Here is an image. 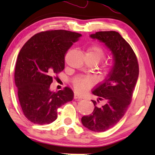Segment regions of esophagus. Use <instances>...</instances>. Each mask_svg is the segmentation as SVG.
I'll use <instances>...</instances> for the list:
<instances>
[{"label": "esophagus", "instance_id": "1", "mask_svg": "<svg viewBox=\"0 0 155 155\" xmlns=\"http://www.w3.org/2000/svg\"><path fill=\"white\" fill-rule=\"evenodd\" d=\"M82 97L80 96V95L78 94V93H77V92H75L74 93V99H82Z\"/></svg>", "mask_w": 155, "mask_h": 155}]
</instances>
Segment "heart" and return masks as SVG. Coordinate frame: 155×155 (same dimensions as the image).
<instances>
[{
  "label": "heart",
  "instance_id": "heart-1",
  "mask_svg": "<svg viewBox=\"0 0 155 155\" xmlns=\"http://www.w3.org/2000/svg\"><path fill=\"white\" fill-rule=\"evenodd\" d=\"M86 56L91 57L96 61L97 64L105 58L106 53L102 47L100 46L94 44L90 46L86 51ZM112 68L111 65H109L106 68V71L109 72ZM94 83V80L90 77H86V76H78L74 78L73 84L75 90L78 92H84L88 90L91 87Z\"/></svg>",
  "mask_w": 155,
  "mask_h": 155
}]
</instances>
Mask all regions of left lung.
<instances>
[{
  "instance_id": "8db88e82",
  "label": "left lung",
  "mask_w": 155,
  "mask_h": 155,
  "mask_svg": "<svg viewBox=\"0 0 155 155\" xmlns=\"http://www.w3.org/2000/svg\"><path fill=\"white\" fill-rule=\"evenodd\" d=\"M90 37L104 43L113 54L114 63L104 82L92 91L102 105L92 100L94 111L83 116L81 121L89 130L104 132L115 126L128 109L138 78L139 65L133 48L118 32L97 31Z\"/></svg>"
}]
</instances>
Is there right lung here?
Wrapping results in <instances>:
<instances>
[{"instance_id": "1", "label": "right lung", "mask_w": 155, "mask_h": 155, "mask_svg": "<svg viewBox=\"0 0 155 155\" xmlns=\"http://www.w3.org/2000/svg\"><path fill=\"white\" fill-rule=\"evenodd\" d=\"M82 35L57 29L36 34L19 53L15 82L23 114L33 124H49L57 118V109L73 100L74 93L65 87L52 92L53 78L63 71L65 56Z\"/></svg>"}]
</instances>
